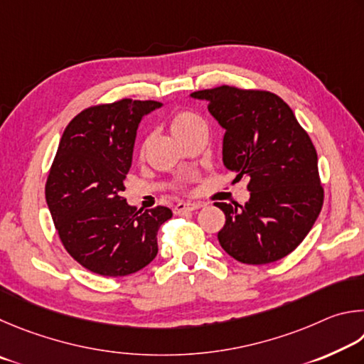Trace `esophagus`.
<instances>
[{
  "mask_svg": "<svg viewBox=\"0 0 364 364\" xmlns=\"http://www.w3.org/2000/svg\"><path fill=\"white\" fill-rule=\"evenodd\" d=\"M200 208L198 203H177L174 206V214H186V213H192L196 211Z\"/></svg>",
  "mask_w": 364,
  "mask_h": 364,
  "instance_id": "obj_1",
  "label": "esophagus"
}]
</instances>
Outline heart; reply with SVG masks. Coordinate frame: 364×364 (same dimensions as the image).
<instances>
[{"mask_svg": "<svg viewBox=\"0 0 364 364\" xmlns=\"http://www.w3.org/2000/svg\"><path fill=\"white\" fill-rule=\"evenodd\" d=\"M169 124H171V131L174 132V136L178 140L187 137L188 134H192L195 129H198V127L206 126L200 114L188 112V110L176 112L174 114H172Z\"/></svg>", "mask_w": 364, "mask_h": 364, "instance_id": "b5f03b06", "label": "heart"}]
</instances>
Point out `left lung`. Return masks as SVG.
Returning a JSON list of instances; mask_svg holds the SVG:
<instances>
[{"mask_svg":"<svg viewBox=\"0 0 364 364\" xmlns=\"http://www.w3.org/2000/svg\"><path fill=\"white\" fill-rule=\"evenodd\" d=\"M225 129L224 164L247 178L251 198L241 205L214 203L225 214L218 233L238 262L264 265L302 243L320 214L324 190L307 131L277 94L222 85L192 92Z\"/></svg>","mask_w":364,"mask_h":364,"instance_id":"1","label":"left lung"}]
</instances>
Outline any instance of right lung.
Returning <instances> with one entry per match:
<instances>
[{
	"label": "right lung",
	"instance_id": "obj_1",
	"mask_svg": "<svg viewBox=\"0 0 364 364\" xmlns=\"http://www.w3.org/2000/svg\"><path fill=\"white\" fill-rule=\"evenodd\" d=\"M156 100L119 99L87 107L70 121L46 181V203L65 251L86 270L126 277L158 254L166 206L137 211L124 196L137 127Z\"/></svg>",
	"mask_w": 364,
	"mask_h": 364
}]
</instances>
